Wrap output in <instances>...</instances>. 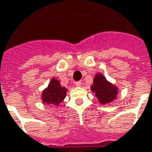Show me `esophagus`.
<instances>
[{"instance_id":"obj_1","label":"esophagus","mask_w":152,"mask_h":152,"mask_svg":"<svg viewBox=\"0 0 152 152\" xmlns=\"http://www.w3.org/2000/svg\"><path fill=\"white\" fill-rule=\"evenodd\" d=\"M81 84H82V83H81V81H76V82H75V85H76V86H78V87L81 86Z\"/></svg>"}]
</instances>
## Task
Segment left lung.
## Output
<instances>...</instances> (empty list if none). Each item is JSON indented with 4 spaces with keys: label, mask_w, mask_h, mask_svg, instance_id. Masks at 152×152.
Wrapping results in <instances>:
<instances>
[{
    "label": "left lung",
    "mask_w": 152,
    "mask_h": 152,
    "mask_svg": "<svg viewBox=\"0 0 152 152\" xmlns=\"http://www.w3.org/2000/svg\"><path fill=\"white\" fill-rule=\"evenodd\" d=\"M91 90L95 93L98 100L102 104L109 103L116 98L117 88L109 83L102 74H97L94 79Z\"/></svg>",
    "instance_id": "obj_1"
}]
</instances>
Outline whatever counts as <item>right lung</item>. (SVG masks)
<instances>
[{"instance_id": "add662e5", "label": "right lung", "mask_w": 152, "mask_h": 152, "mask_svg": "<svg viewBox=\"0 0 152 152\" xmlns=\"http://www.w3.org/2000/svg\"><path fill=\"white\" fill-rule=\"evenodd\" d=\"M66 94V89L60 86V83L56 79L51 80L48 88L42 94V101L44 103L51 105H58L63 101Z\"/></svg>"}]
</instances>
